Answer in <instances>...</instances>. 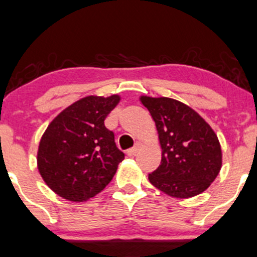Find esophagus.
Segmentation results:
<instances>
[{
	"label": "esophagus",
	"instance_id": "1",
	"mask_svg": "<svg viewBox=\"0 0 257 257\" xmlns=\"http://www.w3.org/2000/svg\"><path fill=\"white\" fill-rule=\"evenodd\" d=\"M140 149V144H137L136 147L132 148V149H129L128 151H126V155L129 156V158H133V156H136L138 154V151H139Z\"/></svg>",
	"mask_w": 257,
	"mask_h": 257
}]
</instances>
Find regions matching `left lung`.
I'll use <instances>...</instances> for the list:
<instances>
[{"label": "left lung", "mask_w": 257, "mask_h": 257, "mask_svg": "<svg viewBox=\"0 0 257 257\" xmlns=\"http://www.w3.org/2000/svg\"><path fill=\"white\" fill-rule=\"evenodd\" d=\"M155 121L161 164L149 175L153 186L175 198L204 192L221 169L217 134L196 110L169 97L142 96Z\"/></svg>", "instance_id": "1"}]
</instances>
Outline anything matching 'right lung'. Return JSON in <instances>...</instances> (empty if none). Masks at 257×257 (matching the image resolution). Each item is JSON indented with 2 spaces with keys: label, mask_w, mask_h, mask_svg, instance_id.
I'll return each mask as SVG.
<instances>
[{
  "label": "right lung",
  "mask_w": 257,
  "mask_h": 257,
  "mask_svg": "<svg viewBox=\"0 0 257 257\" xmlns=\"http://www.w3.org/2000/svg\"><path fill=\"white\" fill-rule=\"evenodd\" d=\"M120 101L87 96L59 113L40 139L39 174L48 187L71 202H85L103 190L117 172L124 154L104 119Z\"/></svg>",
  "instance_id": "obj_1"
}]
</instances>
